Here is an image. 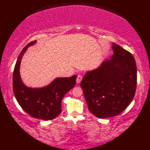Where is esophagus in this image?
<instances>
[{
	"mask_svg": "<svg viewBox=\"0 0 150 150\" xmlns=\"http://www.w3.org/2000/svg\"><path fill=\"white\" fill-rule=\"evenodd\" d=\"M82 79V76L80 75H78L77 77V84L81 83Z\"/></svg>",
	"mask_w": 150,
	"mask_h": 150,
	"instance_id": "34e87169",
	"label": "esophagus"
}]
</instances>
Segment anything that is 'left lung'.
<instances>
[{
    "label": "left lung",
    "mask_w": 150,
    "mask_h": 150,
    "mask_svg": "<svg viewBox=\"0 0 150 150\" xmlns=\"http://www.w3.org/2000/svg\"><path fill=\"white\" fill-rule=\"evenodd\" d=\"M113 55L87 71L81 82L90 112L100 119L120 114L131 103L137 86V66L131 53L113 43Z\"/></svg>",
    "instance_id": "8db88e82"
}]
</instances>
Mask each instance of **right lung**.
I'll return each mask as SVG.
<instances>
[{"mask_svg": "<svg viewBox=\"0 0 150 150\" xmlns=\"http://www.w3.org/2000/svg\"><path fill=\"white\" fill-rule=\"evenodd\" d=\"M36 42L32 41L27 44L18 57L13 74V90L18 103L25 112L35 119L50 120L61 113V101L67 92L75 86L77 76L57 78L43 88L27 87L21 80L19 69L28 47Z\"/></svg>", "mask_w": 150, "mask_h": 150, "instance_id": "add662e5", "label": "right lung"}]
</instances>
